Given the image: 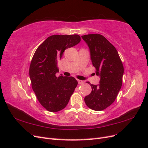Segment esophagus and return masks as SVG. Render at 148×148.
<instances>
[{
	"mask_svg": "<svg viewBox=\"0 0 148 148\" xmlns=\"http://www.w3.org/2000/svg\"><path fill=\"white\" fill-rule=\"evenodd\" d=\"M77 82H78L79 84H84V82L83 80H77Z\"/></svg>",
	"mask_w": 148,
	"mask_h": 148,
	"instance_id": "obj_1",
	"label": "esophagus"
}]
</instances>
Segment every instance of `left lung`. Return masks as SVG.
<instances>
[{
	"instance_id": "left-lung-1",
	"label": "left lung",
	"mask_w": 148,
	"mask_h": 148,
	"mask_svg": "<svg viewBox=\"0 0 148 148\" xmlns=\"http://www.w3.org/2000/svg\"><path fill=\"white\" fill-rule=\"evenodd\" d=\"M87 43L96 74L100 76L98 85L90 84L92 92L84 98L86 105L95 111H102L114 103L122 84L123 66L114 46L103 36H82Z\"/></svg>"
}]
</instances>
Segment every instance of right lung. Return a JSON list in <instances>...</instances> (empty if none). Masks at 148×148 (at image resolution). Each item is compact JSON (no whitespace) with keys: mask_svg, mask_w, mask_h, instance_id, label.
Instances as JSON below:
<instances>
[{"mask_svg":"<svg viewBox=\"0 0 148 148\" xmlns=\"http://www.w3.org/2000/svg\"><path fill=\"white\" fill-rule=\"evenodd\" d=\"M74 35H53L49 37L36 50L29 67L33 91L41 105L50 112L64 109L78 84L73 77H56L58 61L64 51L80 42Z\"/></svg>","mask_w":148,"mask_h":148,"instance_id":"obj_1","label":"right lung"}]
</instances>
